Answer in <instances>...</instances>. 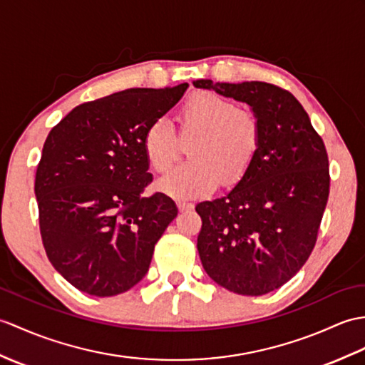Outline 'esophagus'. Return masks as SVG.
Segmentation results:
<instances>
[{
	"instance_id": "esophagus-1",
	"label": "esophagus",
	"mask_w": 365,
	"mask_h": 365,
	"mask_svg": "<svg viewBox=\"0 0 365 365\" xmlns=\"http://www.w3.org/2000/svg\"><path fill=\"white\" fill-rule=\"evenodd\" d=\"M177 207H179L180 211H186V210H191L192 208V202L190 200H177Z\"/></svg>"
}]
</instances>
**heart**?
<instances>
[{
  "label": "heart",
  "instance_id": "heart-1",
  "mask_svg": "<svg viewBox=\"0 0 365 365\" xmlns=\"http://www.w3.org/2000/svg\"><path fill=\"white\" fill-rule=\"evenodd\" d=\"M182 138H190L191 158L175 166L158 182L173 197L207 194L221 180L236 182L255 158L261 143V121L255 110L213 91H197L186 98L177 112ZM143 152L149 166L166 173L180 155V143L171 123L157 118L144 132Z\"/></svg>",
  "mask_w": 365,
  "mask_h": 365
}]
</instances>
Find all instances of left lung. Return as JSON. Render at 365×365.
<instances>
[{
    "label": "left lung",
    "instance_id": "left-lung-1",
    "mask_svg": "<svg viewBox=\"0 0 365 365\" xmlns=\"http://www.w3.org/2000/svg\"><path fill=\"white\" fill-rule=\"evenodd\" d=\"M192 83L247 103L259 116V148L240 183L196 211L210 278L235 294L264 295L289 282L316 245L329 196L324 140L292 93L274 83Z\"/></svg>",
    "mask_w": 365,
    "mask_h": 365
}]
</instances>
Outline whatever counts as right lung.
Returning a JSON list of instances; mask_svg holds the SVG:
<instances>
[{
	"label": "right lung",
	"mask_w": 365,
	"mask_h": 365,
	"mask_svg": "<svg viewBox=\"0 0 365 365\" xmlns=\"http://www.w3.org/2000/svg\"><path fill=\"white\" fill-rule=\"evenodd\" d=\"M186 88L118 91L74 107L48 133L34 185L40 235L76 289L112 297L146 275L177 207L163 192L143 196L152 182L143 137Z\"/></svg>",
	"instance_id": "1"
}]
</instances>
